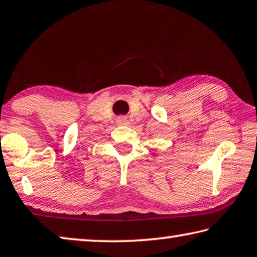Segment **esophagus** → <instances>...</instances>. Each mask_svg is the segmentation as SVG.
<instances>
[{
	"label": "esophagus",
	"instance_id": "obj_1",
	"mask_svg": "<svg viewBox=\"0 0 257 257\" xmlns=\"http://www.w3.org/2000/svg\"><path fill=\"white\" fill-rule=\"evenodd\" d=\"M116 122H118V124H120V125H127L128 120H127V118H119Z\"/></svg>",
	"mask_w": 257,
	"mask_h": 257
}]
</instances>
